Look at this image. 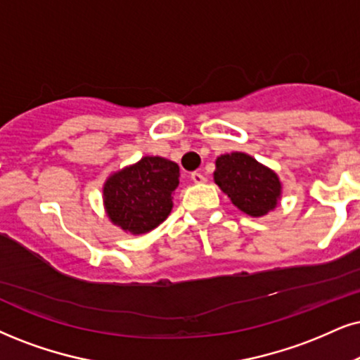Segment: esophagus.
<instances>
[{"mask_svg": "<svg viewBox=\"0 0 360 360\" xmlns=\"http://www.w3.org/2000/svg\"><path fill=\"white\" fill-rule=\"evenodd\" d=\"M192 180H193V184H205L207 176L200 172H193L192 173Z\"/></svg>", "mask_w": 360, "mask_h": 360, "instance_id": "34e87169", "label": "esophagus"}]
</instances>
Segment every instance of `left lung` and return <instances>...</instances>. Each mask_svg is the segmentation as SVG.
<instances>
[{
	"label": "left lung",
	"instance_id": "1",
	"mask_svg": "<svg viewBox=\"0 0 360 360\" xmlns=\"http://www.w3.org/2000/svg\"><path fill=\"white\" fill-rule=\"evenodd\" d=\"M215 165V184L242 212L262 217L277 205L281 181L272 170L260 165L250 155L240 152L221 155Z\"/></svg>",
	"mask_w": 360,
	"mask_h": 360
}]
</instances>
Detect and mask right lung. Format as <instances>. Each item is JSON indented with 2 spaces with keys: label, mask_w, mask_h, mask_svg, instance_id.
Wrapping results in <instances>:
<instances>
[{
  "label": "right lung",
  "mask_w": 360,
  "mask_h": 360,
  "mask_svg": "<svg viewBox=\"0 0 360 360\" xmlns=\"http://www.w3.org/2000/svg\"><path fill=\"white\" fill-rule=\"evenodd\" d=\"M180 168L162 157H145L136 165L115 173L103 188L108 217L131 233L158 227L172 212Z\"/></svg>",
  "instance_id": "1"
}]
</instances>
